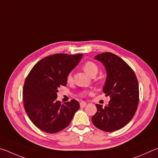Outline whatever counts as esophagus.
<instances>
[{
    "instance_id": "obj_1",
    "label": "esophagus",
    "mask_w": 158,
    "mask_h": 158,
    "mask_svg": "<svg viewBox=\"0 0 158 158\" xmlns=\"http://www.w3.org/2000/svg\"><path fill=\"white\" fill-rule=\"evenodd\" d=\"M80 106H81V107H85V106H87V103L84 101H81V103H80Z\"/></svg>"
}]
</instances>
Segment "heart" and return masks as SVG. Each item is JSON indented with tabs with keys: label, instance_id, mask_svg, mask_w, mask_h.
I'll return each mask as SVG.
<instances>
[{
	"label": "heart",
	"instance_id": "heart-1",
	"mask_svg": "<svg viewBox=\"0 0 158 158\" xmlns=\"http://www.w3.org/2000/svg\"><path fill=\"white\" fill-rule=\"evenodd\" d=\"M83 69L85 71V73L89 75V76L91 77L96 76V75L97 74L98 71V68L97 65H96L94 62H91V61H89V62H87L85 63V64L83 65ZM66 80H67V81L69 82L72 81V80H73V76H72L71 73L68 74L67 77H66ZM86 94H87V92H81V94H80V96H85Z\"/></svg>",
	"mask_w": 158,
	"mask_h": 158
}]
</instances>
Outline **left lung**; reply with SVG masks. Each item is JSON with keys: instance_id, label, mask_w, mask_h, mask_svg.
Wrapping results in <instances>:
<instances>
[{"instance_id": "obj_1", "label": "left lung", "mask_w": 158, "mask_h": 158, "mask_svg": "<svg viewBox=\"0 0 158 158\" xmlns=\"http://www.w3.org/2000/svg\"><path fill=\"white\" fill-rule=\"evenodd\" d=\"M106 70L103 92L110 100L104 107L96 104L97 112L92 117L96 128L106 132L118 131L128 124L137 111L139 85L133 70L125 61L112 52L96 55Z\"/></svg>"}]
</instances>
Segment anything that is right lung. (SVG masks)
Listing matches in <instances>:
<instances>
[{
	"instance_id": "1",
	"label": "right lung",
	"mask_w": 158,
	"mask_h": 158,
	"mask_svg": "<svg viewBox=\"0 0 158 158\" xmlns=\"http://www.w3.org/2000/svg\"><path fill=\"white\" fill-rule=\"evenodd\" d=\"M82 54H54L43 58L27 75L23 89L24 108L36 127L48 133L66 128L80 108L75 99L61 105L57 89L66 86L69 73L78 64Z\"/></svg>"
}]
</instances>
